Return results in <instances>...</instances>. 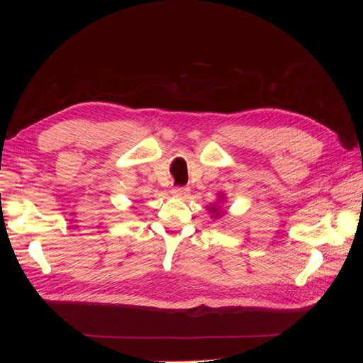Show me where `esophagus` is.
Instances as JSON below:
<instances>
[{
	"instance_id": "34e87169",
	"label": "esophagus",
	"mask_w": 363,
	"mask_h": 363,
	"mask_svg": "<svg viewBox=\"0 0 363 363\" xmlns=\"http://www.w3.org/2000/svg\"><path fill=\"white\" fill-rule=\"evenodd\" d=\"M172 194L174 196H179V199H186V196L189 195V188L188 186H177V188L172 191Z\"/></svg>"
}]
</instances>
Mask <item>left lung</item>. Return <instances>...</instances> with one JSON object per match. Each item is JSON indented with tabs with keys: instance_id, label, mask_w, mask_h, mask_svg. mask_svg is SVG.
<instances>
[{
	"instance_id": "1",
	"label": "left lung",
	"mask_w": 363,
	"mask_h": 363,
	"mask_svg": "<svg viewBox=\"0 0 363 363\" xmlns=\"http://www.w3.org/2000/svg\"><path fill=\"white\" fill-rule=\"evenodd\" d=\"M212 212H215V213H216V212H218V208H213V211H212ZM216 215H219V213H216Z\"/></svg>"
}]
</instances>
